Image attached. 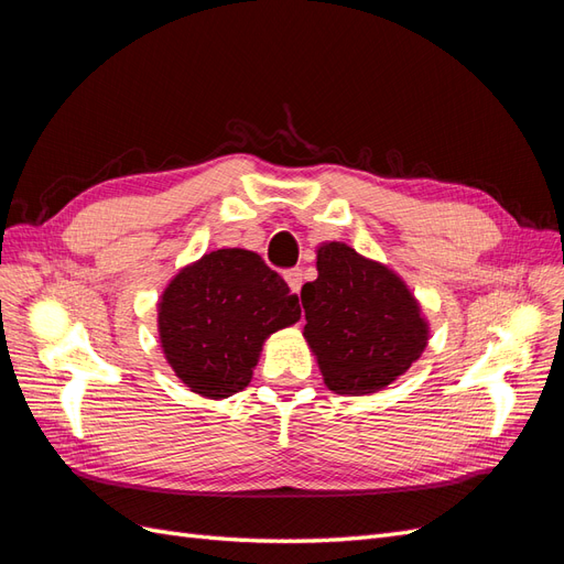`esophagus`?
<instances>
[{"label": "esophagus", "instance_id": "1", "mask_svg": "<svg viewBox=\"0 0 564 564\" xmlns=\"http://www.w3.org/2000/svg\"><path fill=\"white\" fill-rule=\"evenodd\" d=\"M284 280H286L289 289H292V294H299L301 292V284H303V270L294 268V270L284 272Z\"/></svg>", "mask_w": 564, "mask_h": 564}]
</instances>
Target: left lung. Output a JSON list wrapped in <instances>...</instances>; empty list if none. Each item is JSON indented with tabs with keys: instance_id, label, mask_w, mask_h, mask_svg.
<instances>
[{
	"instance_id": "1",
	"label": "left lung",
	"mask_w": 564,
	"mask_h": 564,
	"mask_svg": "<svg viewBox=\"0 0 564 564\" xmlns=\"http://www.w3.org/2000/svg\"><path fill=\"white\" fill-rule=\"evenodd\" d=\"M303 338L324 386L338 395H373L412 367L431 324L390 265L346 242L317 247V280L303 284Z\"/></svg>"
}]
</instances>
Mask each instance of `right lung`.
Returning a JSON list of instances; mask_svg holds the SVG:
<instances>
[{"mask_svg":"<svg viewBox=\"0 0 564 564\" xmlns=\"http://www.w3.org/2000/svg\"><path fill=\"white\" fill-rule=\"evenodd\" d=\"M299 319V299L249 249L204 253L169 280L158 301L166 362L187 390L207 400L245 390L268 336Z\"/></svg>","mask_w":564,"mask_h":564,"instance_id":"obj_1","label":"right lung"}]
</instances>
